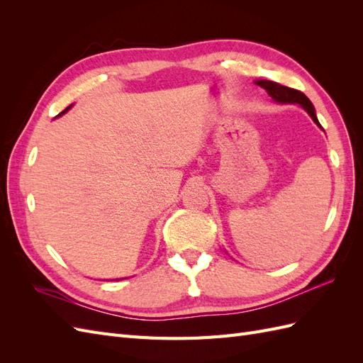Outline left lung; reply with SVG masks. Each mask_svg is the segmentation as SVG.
I'll return each instance as SVG.
<instances>
[{
	"instance_id": "obj_1",
	"label": "left lung",
	"mask_w": 363,
	"mask_h": 363,
	"mask_svg": "<svg viewBox=\"0 0 363 363\" xmlns=\"http://www.w3.org/2000/svg\"><path fill=\"white\" fill-rule=\"evenodd\" d=\"M255 83L257 86L263 87V89L268 92V95L276 103H279V104H298L300 107H303L304 111L309 113V116L312 118L313 123L321 130H324L320 124V121H318V118H316L315 107H313L312 101L303 92L292 89V87H288V86H281V84H279L276 82H271V80H256Z\"/></svg>"
}]
</instances>
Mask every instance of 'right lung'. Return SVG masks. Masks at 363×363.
<instances>
[{"mask_svg":"<svg viewBox=\"0 0 363 363\" xmlns=\"http://www.w3.org/2000/svg\"><path fill=\"white\" fill-rule=\"evenodd\" d=\"M72 106H74V104H71V106H68V107H67V108H65V111H63V112H62V113H59V115H57V116H56V118H59V116H62V115H63V113H67V112H68V111H69V108H71V107H72ZM116 280H118V279H116Z\"/></svg>","mask_w":363,"mask_h":363,"instance_id":"obj_1","label":"right lung"}]
</instances>
